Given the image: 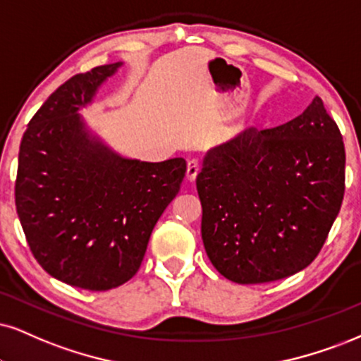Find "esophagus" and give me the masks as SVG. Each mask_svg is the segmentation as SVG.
Segmentation results:
<instances>
[{"mask_svg": "<svg viewBox=\"0 0 361 361\" xmlns=\"http://www.w3.org/2000/svg\"><path fill=\"white\" fill-rule=\"evenodd\" d=\"M199 171H201V162L197 159H190L188 162V179L194 180L197 177Z\"/></svg>", "mask_w": 361, "mask_h": 361, "instance_id": "esophagus-1", "label": "esophagus"}]
</instances>
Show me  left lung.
Instances as JSON below:
<instances>
[{"mask_svg":"<svg viewBox=\"0 0 361 361\" xmlns=\"http://www.w3.org/2000/svg\"><path fill=\"white\" fill-rule=\"evenodd\" d=\"M345 160L319 97L283 126L249 128L209 150L195 184L212 266L234 283L259 284L311 264L343 202Z\"/></svg>","mask_w":361,"mask_h":361,"instance_id":"left-lung-1","label":"left lung"}]
</instances>
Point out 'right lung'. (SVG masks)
Wrapping results in <instances>:
<instances>
[{
	"mask_svg": "<svg viewBox=\"0 0 361 361\" xmlns=\"http://www.w3.org/2000/svg\"><path fill=\"white\" fill-rule=\"evenodd\" d=\"M122 61L66 80L30 120L18 155L16 212L39 266L72 286L106 291L140 268L154 226L179 192L182 157L115 154L78 110Z\"/></svg>",
	"mask_w": 361,
	"mask_h": 361,
	"instance_id": "obj_1",
	"label": "right lung"
}]
</instances>
